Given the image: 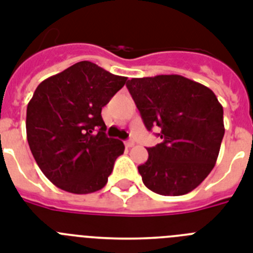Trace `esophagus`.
<instances>
[{"instance_id":"obj_1","label":"esophagus","mask_w":253,"mask_h":253,"mask_svg":"<svg viewBox=\"0 0 253 253\" xmlns=\"http://www.w3.org/2000/svg\"><path fill=\"white\" fill-rule=\"evenodd\" d=\"M125 145H126V148H132V146L135 145V141H133V140H128V141L125 143Z\"/></svg>"}]
</instances>
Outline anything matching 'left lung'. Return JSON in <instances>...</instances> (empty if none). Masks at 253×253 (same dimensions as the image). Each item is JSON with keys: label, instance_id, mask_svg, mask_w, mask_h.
<instances>
[{"label": "left lung", "instance_id": "left-lung-1", "mask_svg": "<svg viewBox=\"0 0 253 253\" xmlns=\"http://www.w3.org/2000/svg\"><path fill=\"white\" fill-rule=\"evenodd\" d=\"M144 125L158 126L162 143L148 148L143 182L161 195H182L209 176L224 137V110L213 91L179 74L127 82Z\"/></svg>", "mask_w": 253, "mask_h": 253}]
</instances>
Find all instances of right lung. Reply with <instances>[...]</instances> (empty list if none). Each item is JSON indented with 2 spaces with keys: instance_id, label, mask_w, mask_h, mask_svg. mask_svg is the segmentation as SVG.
I'll use <instances>...</instances> for the list:
<instances>
[{
  "instance_id": "1",
  "label": "right lung",
  "mask_w": 253,
  "mask_h": 253,
  "mask_svg": "<svg viewBox=\"0 0 253 253\" xmlns=\"http://www.w3.org/2000/svg\"><path fill=\"white\" fill-rule=\"evenodd\" d=\"M126 81L80 61L38 84L27 107V139L38 167L54 185L74 194L105 186L125 145L107 137L101 109Z\"/></svg>"
}]
</instances>
